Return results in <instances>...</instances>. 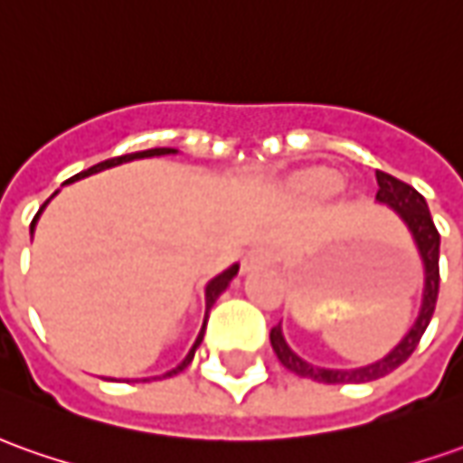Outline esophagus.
Segmentation results:
<instances>
[{"label":"esophagus","instance_id":"esophagus-1","mask_svg":"<svg viewBox=\"0 0 463 463\" xmlns=\"http://www.w3.org/2000/svg\"><path fill=\"white\" fill-rule=\"evenodd\" d=\"M274 262V254L269 250H254L250 251L247 257H244V269H251V267H257V264H272Z\"/></svg>","mask_w":463,"mask_h":463}]
</instances>
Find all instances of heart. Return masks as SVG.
Instances as JSON below:
<instances>
[{
	"instance_id": "b5f03b06",
	"label": "heart",
	"mask_w": 463,
	"mask_h": 463,
	"mask_svg": "<svg viewBox=\"0 0 463 463\" xmlns=\"http://www.w3.org/2000/svg\"><path fill=\"white\" fill-rule=\"evenodd\" d=\"M343 189V178L330 171H320V174H312L302 181V194L312 201H325L335 196L337 191Z\"/></svg>"
}]
</instances>
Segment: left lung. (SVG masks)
I'll return each instance as SVG.
<instances>
[{
	"label": "left lung",
	"instance_id": "8db88e82",
	"mask_svg": "<svg viewBox=\"0 0 463 463\" xmlns=\"http://www.w3.org/2000/svg\"><path fill=\"white\" fill-rule=\"evenodd\" d=\"M375 178H378L375 201L391 206L401 216V222L406 224L411 237L416 241V250H419L420 262H423V299H420L419 317H416V323L411 325V330L403 335V340L385 358H381L378 363H371V365H363V368H320V365H312L287 345L282 325H274L272 333H269V343H272L274 353H277V358L287 371H292L299 378H312L317 383H371V381H378V378L393 373L398 365H403L411 358V353L420 343V335L426 333V327L431 323L436 299H439V282H441V277H439L441 237H439V232L433 226L426 199L420 196L419 191L403 184V181H398L391 174H383V171H375Z\"/></svg>",
	"mask_w": 463,
	"mask_h": 463
}]
</instances>
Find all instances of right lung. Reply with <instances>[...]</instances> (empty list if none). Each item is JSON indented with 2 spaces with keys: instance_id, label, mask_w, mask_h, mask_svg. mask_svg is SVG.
<instances>
[{
  "instance_id": "obj_1",
  "label": "right lung",
  "mask_w": 463,
  "mask_h": 463,
  "mask_svg": "<svg viewBox=\"0 0 463 463\" xmlns=\"http://www.w3.org/2000/svg\"><path fill=\"white\" fill-rule=\"evenodd\" d=\"M168 153H176L174 148H148V151H138V153H128V156H118V158H108V161H103V164H95L90 165L88 171H82V174H78L75 178H70V181H78V178H85V176H90V174H98V171H105V168H113V165H120V164H126V161H133V158H151V156H168ZM50 201V199H47ZM47 201H44L43 206H40V212H37V216L32 219V232H34V224H37V219H40V213H43V209L47 206ZM239 272V264H232L229 269H224V272L219 274V277H213L212 282L206 285V315H203V325H201V333L199 337H196V343H194V347L189 350V355L186 358L181 360L178 363L176 368L174 371H168L165 375H176V373H181L184 368H189L191 365V360H194V353H196V347L201 345V340H203V330H206V317H209V310L213 307V302L219 299V295L224 292L226 287H229V282L237 277ZM164 375V378H165ZM158 378V375H156Z\"/></svg>"
}]
</instances>
